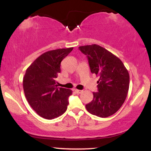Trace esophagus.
<instances>
[{
    "instance_id": "esophagus-1",
    "label": "esophagus",
    "mask_w": 151,
    "mask_h": 151,
    "mask_svg": "<svg viewBox=\"0 0 151 151\" xmlns=\"http://www.w3.org/2000/svg\"><path fill=\"white\" fill-rule=\"evenodd\" d=\"M74 91H75V92L77 93H81L82 92V91L81 90H79V89H74Z\"/></svg>"
}]
</instances>
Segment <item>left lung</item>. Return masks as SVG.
Segmentation results:
<instances>
[{"label":"left lung","instance_id":"8db88e82","mask_svg":"<svg viewBox=\"0 0 151 151\" xmlns=\"http://www.w3.org/2000/svg\"><path fill=\"white\" fill-rule=\"evenodd\" d=\"M79 50L86 55L90 70L99 77L98 92L86 105L90 114L101 118L113 115L125 101L129 89V74L119 58L98 45L80 46Z\"/></svg>","mask_w":151,"mask_h":151}]
</instances>
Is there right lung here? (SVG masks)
<instances>
[{"label": "right lung", "mask_w": 151, "mask_h": 151, "mask_svg": "<svg viewBox=\"0 0 151 151\" xmlns=\"http://www.w3.org/2000/svg\"><path fill=\"white\" fill-rule=\"evenodd\" d=\"M73 47L50 50L38 57L26 70L23 89L30 106L44 119L58 118L66 111L72 91L58 87L55 79L61 62Z\"/></svg>", "instance_id": "1"}]
</instances>
